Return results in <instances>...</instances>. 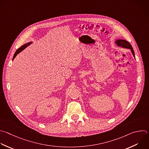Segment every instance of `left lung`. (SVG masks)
<instances>
[{"instance_id":"obj_1","label":"left lung","mask_w":149,"mask_h":149,"mask_svg":"<svg viewBox=\"0 0 149 149\" xmlns=\"http://www.w3.org/2000/svg\"><path fill=\"white\" fill-rule=\"evenodd\" d=\"M115 43L119 47H121L123 48H127L130 49V51L133 56V57L135 58V56H134V53L133 49L131 45V44L126 40H123V39H117L115 40Z\"/></svg>"}]
</instances>
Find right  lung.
<instances>
[{
	"label": "right lung",
	"instance_id": "obj_1",
	"mask_svg": "<svg viewBox=\"0 0 149 149\" xmlns=\"http://www.w3.org/2000/svg\"><path fill=\"white\" fill-rule=\"evenodd\" d=\"M33 42H27V43H26V44H24L23 45H22V47H20L19 48H18L17 50H16V52H15V54H14V56H13V60L15 58V57H16V56L18 54H19L20 52H22L23 49H24L27 46H29V45H30L31 43H32Z\"/></svg>",
	"mask_w": 149,
	"mask_h": 149
}]
</instances>
